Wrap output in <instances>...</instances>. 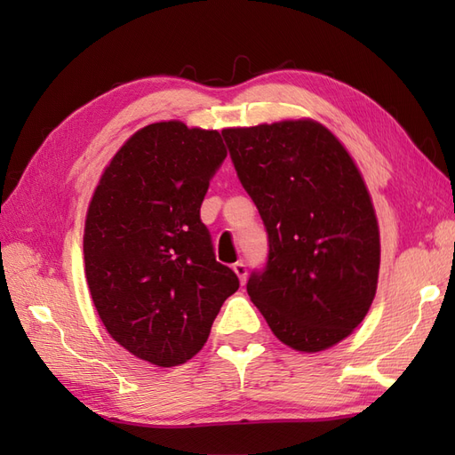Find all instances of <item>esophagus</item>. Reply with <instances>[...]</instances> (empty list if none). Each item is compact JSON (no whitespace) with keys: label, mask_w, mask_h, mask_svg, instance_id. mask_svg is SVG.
<instances>
[{"label":"esophagus","mask_w":455,"mask_h":455,"mask_svg":"<svg viewBox=\"0 0 455 455\" xmlns=\"http://www.w3.org/2000/svg\"><path fill=\"white\" fill-rule=\"evenodd\" d=\"M233 271L237 273V277H239V281L244 284V281H246V275H249V267H246V264L244 261H237L235 266H233Z\"/></svg>","instance_id":"esophagus-1"}]
</instances>
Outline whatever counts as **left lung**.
Returning a JSON list of instances; mask_svg holds the SVG:
<instances>
[{"mask_svg": "<svg viewBox=\"0 0 455 455\" xmlns=\"http://www.w3.org/2000/svg\"><path fill=\"white\" fill-rule=\"evenodd\" d=\"M222 136L267 231L266 266L246 292L286 346L332 347L363 323L378 286L379 231L361 172L309 119Z\"/></svg>", "mask_w": 455, "mask_h": 455, "instance_id": "8db88e82", "label": "left lung"}]
</instances>
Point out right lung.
<instances>
[{
	"instance_id": "right-lung-1",
	"label": "right lung",
	"mask_w": 455,
	"mask_h": 455,
	"mask_svg": "<svg viewBox=\"0 0 455 455\" xmlns=\"http://www.w3.org/2000/svg\"><path fill=\"white\" fill-rule=\"evenodd\" d=\"M228 156L218 131L154 123L125 142L89 204V291L119 346L157 366L197 355L235 271L216 261L201 204Z\"/></svg>"
}]
</instances>
